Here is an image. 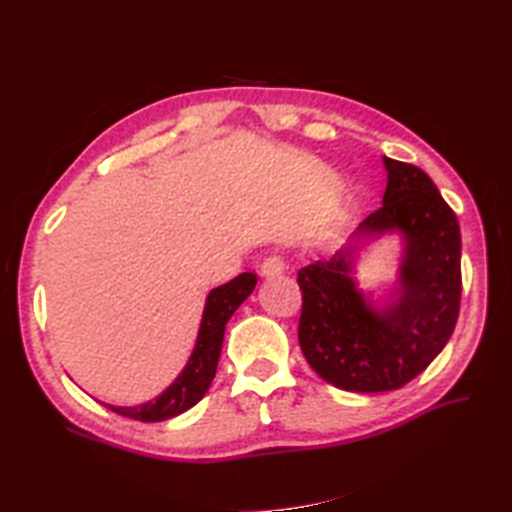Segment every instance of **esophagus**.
Instances as JSON below:
<instances>
[{
    "label": "esophagus",
    "mask_w": 512,
    "mask_h": 512,
    "mask_svg": "<svg viewBox=\"0 0 512 512\" xmlns=\"http://www.w3.org/2000/svg\"><path fill=\"white\" fill-rule=\"evenodd\" d=\"M259 273H262L264 277H277L284 273V259H281L279 255H270L266 257L262 266H259Z\"/></svg>",
    "instance_id": "34e87169"
}]
</instances>
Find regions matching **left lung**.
Segmentation results:
<instances>
[{"label": "left lung", "instance_id": "8db88e82", "mask_svg": "<svg viewBox=\"0 0 512 512\" xmlns=\"http://www.w3.org/2000/svg\"><path fill=\"white\" fill-rule=\"evenodd\" d=\"M383 206L358 224L354 244L299 270V345L310 367L345 391H391L429 367L460 314V224L433 180L409 162L383 158ZM398 230L406 239L395 301L374 309L355 288V244Z\"/></svg>", "mask_w": 512, "mask_h": 512}]
</instances>
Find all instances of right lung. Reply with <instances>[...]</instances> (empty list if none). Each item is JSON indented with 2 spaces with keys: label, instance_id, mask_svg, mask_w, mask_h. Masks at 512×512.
<instances>
[{
  "label": "right lung",
  "instance_id": "obj_1",
  "mask_svg": "<svg viewBox=\"0 0 512 512\" xmlns=\"http://www.w3.org/2000/svg\"><path fill=\"white\" fill-rule=\"evenodd\" d=\"M255 284H257L255 273H242L228 281V284L217 286L209 292L204 314H202L198 341H195L189 363L182 369L180 376L173 380V383L162 391L158 398L143 402V405L138 407H114V405H105V407L132 420L160 422L173 416H180L182 411L198 405L215 378L226 323L233 317V312L246 301L250 292L255 290Z\"/></svg>",
  "mask_w": 512,
  "mask_h": 512
}]
</instances>
